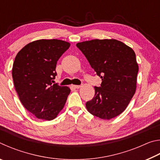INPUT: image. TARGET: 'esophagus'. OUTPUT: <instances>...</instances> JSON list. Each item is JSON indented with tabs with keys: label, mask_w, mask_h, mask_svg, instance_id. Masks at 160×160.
Listing matches in <instances>:
<instances>
[{
	"label": "esophagus",
	"mask_w": 160,
	"mask_h": 160,
	"mask_svg": "<svg viewBox=\"0 0 160 160\" xmlns=\"http://www.w3.org/2000/svg\"><path fill=\"white\" fill-rule=\"evenodd\" d=\"M73 88L76 89H79L80 88H82V85H73Z\"/></svg>",
	"instance_id": "1"
}]
</instances>
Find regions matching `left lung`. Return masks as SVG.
<instances>
[{
  "label": "left lung",
  "instance_id": "obj_1",
  "mask_svg": "<svg viewBox=\"0 0 160 160\" xmlns=\"http://www.w3.org/2000/svg\"><path fill=\"white\" fill-rule=\"evenodd\" d=\"M76 46L102 80L101 87H94L95 94L86 103L87 109L104 120L120 115L136 90L139 68L134 51L113 39H93Z\"/></svg>",
  "mask_w": 160,
  "mask_h": 160
}]
</instances>
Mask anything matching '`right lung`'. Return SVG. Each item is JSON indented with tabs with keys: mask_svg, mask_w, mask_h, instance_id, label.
<instances>
[{
	"mask_svg": "<svg viewBox=\"0 0 160 160\" xmlns=\"http://www.w3.org/2000/svg\"><path fill=\"white\" fill-rule=\"evenodd\" d=\"M70 44L39 39L25 46L15 56L12 75L19 99L37 118L51 121L63 109L70 89L54 82L59 58Z\"/></svg>",
	"mask_w": 160,
	"mask_h": 160,
	"instance_id": "right-lung-1",
	"label": "right lung"
}]
</instances>
